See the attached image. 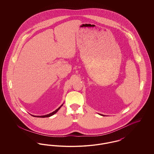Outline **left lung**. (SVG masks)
<instances>
[{
  "label": "left lung",
  "mask_w": 154,
  "mask_h": 154,
  "mask_svg": "<svg viewBox=\"0 0 154 154\" xmlns=\"http://www.w3.org/2000/svg\"><path fill=\"white\" fill-rule=\"evenodd\" d=\"M102 116H103V115H102Z\"/></svg>",
  "instance_id": "obj_1"
}]
</instances>
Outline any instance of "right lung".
Wrapping results in <instances>:
<instances>
[{"mask_svg": "<svg viewBox=\"0 0 154 154\" xmlns=\"http://www.w3.org/2000/svg\"><path fill=\"white\" fill-rule=\"evenodd\" d=\"M63 104H62L59 107L58 109H57V110H55V111H53L52 112H51V113H50L49 114H47V115H45V116H33V117H39V118H45V117H51V116H53L54 114H55V113H57V112H58V111L59 109H60V108L63 106Z\"/></svg>", "mask_w": 154, "mask_h": 154, "instance_id": "obj_1", "label": "right lung"}]
</instances>
